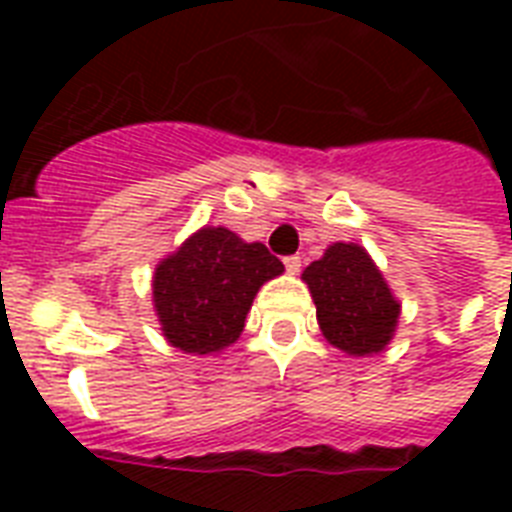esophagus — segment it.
<instances>
[{
	"instance_id": "esophagus-1",
	"label": "esophagus",
	"mask_w": 512,
	"mask_h": 512,
	"mask_svg": "<svg viewBox=\"0 0 512 512\" xmlns=\"http://www.w3.org/2000/svg\"><path fill=\"white\" fill-rule=\"evenodd\" d=\"M300 263H303V260H300L297 255L284 257V268H287V273H292V276H295V273H300Z\"/></svg>"
}]
</instances>
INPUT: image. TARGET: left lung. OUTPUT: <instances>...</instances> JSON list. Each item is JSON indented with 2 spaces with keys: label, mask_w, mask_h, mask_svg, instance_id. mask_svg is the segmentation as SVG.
I'll return each mask as SVG.
<instances>
[{
  "label": "left lung",
  "mask_w": 512,
  "mask_h": 512,
  "mask_svg": "<svg viewBox=\"0 0 512 512\" xmlns=\"http://www.w3.org/2000/svg\"><path fill=\"white\" fill-rule=\"evenodd\" d=\"M316 303V319L332 345L350 356H369L390 342L398 300L358 244H332L303 271Z\"/></svg>",
  "instance_id": "8db88e82"
}]
</instances>
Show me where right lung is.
Returning a JSON list of instances; mask_svg holds the SVG:
<instances>
[{"mask_svg":"<svg viewBox=\"0 0 512 512\" xmlns=\"http://www.w3.org/2000/svg\"><path fill=\"white\" fill-rule=\"evenodd\" d=\"M284 271L265 244L228 228H201L154 276V305L164 337L196 356L228 348L244 329L257 289Z\"/></svg>","mask_w":512,"mask_h":512,"instance_id":"right-lung-1","label":"right lung"}]
</instances>
